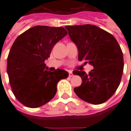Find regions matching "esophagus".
I'll return each mask as SVG.
<instances>
[{
    "label": "esophagus",
    "mask_w": 131,
    "mask_h": 131,
    "mask_svg": "<svg viewBox=\"0 0 131 131\" xmlns=\"http://www.w3.org/2000/svg\"><path fill=\"white\" fill-rule=\"evenodd\" d=\"M74 76V74L72 73V71H69V77H72Z\"/></svg>",
    "instance_id": "esophagus-1"
}]
</instances>
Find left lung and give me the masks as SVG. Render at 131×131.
<instances>
[{"mask_svg": "<svg viewBox=\"0 0 131 131\" xmlns=\"http://www.w3.org/2000/svg\"><path fill=\"white\" fill-rule=\"evenodd\" d=\"M70 39L77 46L79 60L93 67L86 74L75 70L82 83L74 88L79 98L100 104L112 96L118 88L124 71V57L117 40L112 35L91 24L66 26Z\"/></svg>", "mask_w": 131, "mask_h": 131, "instance_id": "left-lung-1", "label": "left lung"}]
</instances>
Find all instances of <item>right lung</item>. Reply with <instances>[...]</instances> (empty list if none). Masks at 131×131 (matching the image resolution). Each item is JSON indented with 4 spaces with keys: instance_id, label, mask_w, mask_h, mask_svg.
Segmentation results:
<instances>
[{
    "instance_id": "obj_1",
    "label": "right lung",
    "mask_w": 131,
    "mask_h": 131,
    "mask_svg": "<svg viewBox=\"0 0 131 131\" xmlns=\"http://www.w3.org/2000/svg\"><path fill=\"white\" fill-rule=\"evenodd\" d=\"M67 34L63 27L36 26L16 38L7 57V72L13 94L26 107L36 108L50 101L65 70L50 71L47 60L56 43Z\"/></svg>"
}]
</instances>
